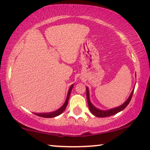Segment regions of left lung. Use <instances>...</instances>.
<instances>
[{
  "label": "left lung",
  "instance_id": "1",
  "mask_svg": "<svg viewBox=\"0 0 150 150\" xmlns=\"http://www.w3.org/2000/svg\"><path fill=\"white\" fill-rule=\"evenodd\" d=\"M134 90V88L132 91V93L129 95L128 99H127L126 101H125L124 103H123L122 105H119L118 107L114 108H111L110 110H100L97 108H96L95 105H94L93 103H91V100H90V95H89V90L88 88L86 87V97H87V101H88V107L90 110H91V113L94 115L96 117H110V116L114 115L115 114L123 110H124L127 105L129 104V101H130L132 97Z\"/></svg>",
  "mask_w": 150,
  "mask_h": 150
}]
</instances>
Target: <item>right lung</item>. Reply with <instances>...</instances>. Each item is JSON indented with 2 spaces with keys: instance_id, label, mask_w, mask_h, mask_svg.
Returning <instances> with one entry per match:
<instances>
[{
  "instance_id": "obj_1",
  "label": "right lung",
  "mask_w": 150,
  "mask_h": 150,
  "mask_svg": "<svg viewBox=\"0 0 150 150\" xmlns=\"http://www.w3.org/2000/svg\"><path fill=\"white\" fill-rule=\"evenodd\" d=\"M73 88V84H72L71 86V87L69 88V91H68V94H67V99H66V101L64 103L62 106L61 108H59V109H57V110L53 111V112H43V113H34L35 115L39 116V117H45V118H53V117H55L57 116H59V115H61L62 113L64 111V110L66 109V108L67 106L68 102H69V97L70 95H71V91Z\"/></svg>"
}]
</instances>
